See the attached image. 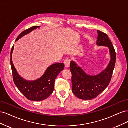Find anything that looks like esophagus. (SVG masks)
Returning <instances> with one entry per match:
<instances>
[{
	"instance_id": "esophagus-1",
	"label": "esophagus",
	"mask_w": 128,
	"mask_h": 128,
	"mask_svg": "<svg viewBox=\"0 0 128 128\" xmlns=\"http://www.w3.org/2000/svg\"><path fill=\"white\" fill-rule=\"evenodd\" d=\"M70 60L69 59H65V60L64 61V64L66 68L69 67V66H70Z\"/></svg>"
}]
</instances>
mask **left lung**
Instances as JSON below:
<instances>
[{
	"label": "left lung",
	"mask_w": 128,
	"mask_h": 128,
	"mask_svg": "<svg viewBox=\"0 0 128 128\" xmlns=\"http://www.w3.org/2000/svg\"><path fill=\"white\" fill-rule=\"evenodd\" d=\"M98 46H107L110 50V60L107 68L99 74L91 76L85 72L75 61L70 62L72 74V91L77 98L83 100L96 98L108 86L116 62V53L109 37L106 34L97 30Z\"/></svg>",
	"instance_id": "left-lung-1"
}]
</instances>
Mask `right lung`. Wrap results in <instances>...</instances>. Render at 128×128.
Returning a JSON list of instances; mask_svg holds the SVG:
<instances>
[{"mask_svg": "<svg viewBox=\"0 0 128 128\" xmlns=\"http://www.w3.org/2000/svg\"><path fill=\"white\" fill-rule=\"evenodd\" d=\"M40 26H34L24 30L19 35L15 42ZM14 46L11 50L10 64L14 82L20 91L29 100L40 102L47 99L54 90L55 80L58 74L64 69V64H55L48 67L40 78L34 80H27L19 75L12 61Z\"/></svg>", "mask_w": 128, "mask_h": 128, "instance_id": "right-lung-1", "label": "right lung"}]
</instances>
